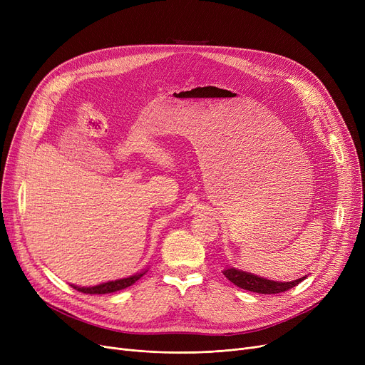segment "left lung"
Returning a JSON list of instances; mask_svg holds the SVG:
<instances>
[{"instance_id":"1","label":"left lung","mask_w":365,"mask_h":365,"mask_svg":"<svg viewBox=\"0 0 365 365\" xmlns=\"http://www.w3.org/2000/svg\"><path fill=\"white\" fill-rule=\"evenodd\" d=\"M223 275L234 282L240 289L253 292V293H259V294H277V293H282L293 289L299 282H302L304 279V277L290 281V282H279V281H272V279H266L253 274H248L240 269H235V267H227V269L223 271Z\"/></svg>"}]
</instances>
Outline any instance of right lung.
Segmentation results:
<instances>
[{"label": "right lung", "instance_id": "add662e5", "mask_svg": "<svg viewBox=\"0 0 365 365\" xmlns=\"http://www.w3.org/2000/svg\"><path fill=\"white\" fill-rule=\"evenodd\" d=\"M145 274H146V271H143L140 274H136V275H131L128 278L108 281V282L94 285V287H78V285H72V287L75 290H78V292L86 293V294H108V293H115V292L127 289V287L133 285L138 279H140V277H143Z\"/></svg>", "mask_w": 365, "mask_h": 365}]
</instances>
